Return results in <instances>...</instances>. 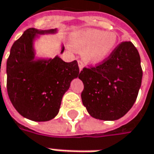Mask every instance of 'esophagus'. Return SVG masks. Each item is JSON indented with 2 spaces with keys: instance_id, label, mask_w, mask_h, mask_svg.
<instances>
[{
  "instance_id": "esophagus-1",
  "label": "esophagus",
  "mask_w": 154,
  "mask_h": 154,
  "mask_svg": "<svg viewBox=\"0 0 154 154\" xmlns=\"http://www.w3.org/2000/svg\"><path fill=\"white\" fill-rule=\"evenodd\" d=\"M77 63H78V67H79V70H80V71H82V68H83V64H82V62L81 60H78L77 61Z\"/></svg>"
}]
</instances>
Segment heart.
Segmentation results:
<instances>
[{
    "instance_id": "heart-1",
    "label": "heart",
    "mask_w": 154,
    "mask_h": 154,
    "mask_svg": "<svg viewBox=\"0 0 154 154\" xmlns=\"http://www.w3.org/2000/svg\"><path fill=\"white\" fill-rule=\"evenodd\" d=\"M117 34L113 31L89 29L76 35L72 41L75 50L82 51V58L88 63L96 65L108 58L116 48Z\"/></svg>"
}]
</instances>
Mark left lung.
<instances>
[{
  "label": "left lung",
  "instance_id": "1",
  "mask_svg": "<svg viewBox=\"0 0 154 154\" xmlns=\"http://www.w3.org/2000/svg\"><path fill=\"white\" fill-rule=\"evenodd\" d=\"M83 106L94 119L112 121L133 106L141 84L139 53L130 41L117 46L106 60L95 66L82 68Z\"/></svg>",
  "mask_w": 154,
  "mask_h": 154
}]
</instances>
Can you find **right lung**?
Masks as SVG:
<instances>
[{"label":"right lung","mask_w":154,"mask_h":154,"mask_svg":"<svg viewBox=\"0 0 154 154\" xmlns=\"http://www.w3.org/2000/svg\"><path fill=\"white\" fill-rule=\"evenodd\" d=\"M56 29H26L11 48L7 61V88L14 108L36 122L53 119L58 114L64 94L79 76L77 61L35 60L33 40L36 35L54 33ZM65 48H62L61 53Z\"/></svg>","instance_id":"obj_1"}]
</instances>
